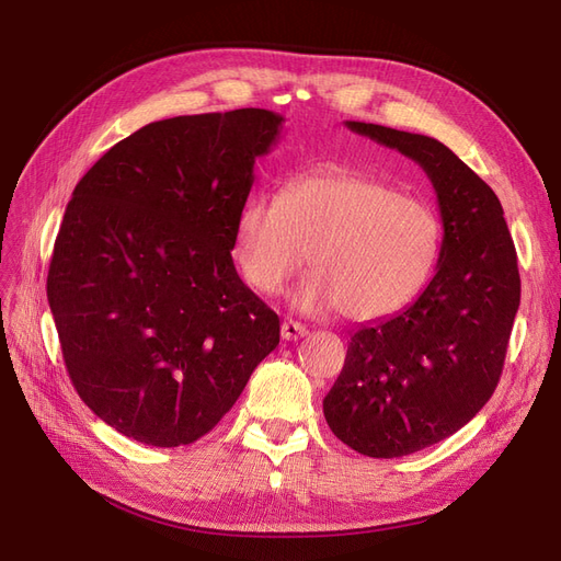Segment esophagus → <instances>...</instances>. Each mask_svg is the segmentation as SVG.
Instances as JSON below:
<instances>
[{
	"label": "esophagus",
	"instance_id": "1",
	"mask_svg": "<svg viewBox=\"0 0 561 561\" xmlns=\"http://www.w3.org/2000/svg\"><path fill=\"white\" fill-rule=\"evenodd\" d=\"M307 334H309L307 325H301V322H297V320H285L280 325V336L285 339V342H297V339L307 336Z\"/></svg>",
	"mask_w": 561,
	"mask_h": 561
}]
</instances>
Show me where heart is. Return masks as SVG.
<instances>
[{"label":"heart","mask_w":561,"mask_h":561,"mask_svg":"<svg viewBox=\"0 0 561 561\" xmlns=\"http://www.w3.org/2000/svg\"><path fill=\"white\" fill-rule=\"evenodd\" d=\"M443 225L428 201L355 171L301 175L278 196H252L239 213L233 254L248 285L274 295L309 257L293 304L381 320L428 283Z\"/></svg>","instance_id":"heart-1"}]
</instances>
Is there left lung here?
Wrapping results in <instances>:
<instances>
[{
  "label": "left lung",
  "mask_w": 561,
  "mask_h": 561,
  "mask_svg": "<svg viewBox=\"0 0 561 561\" xmlns=\"http://www.w3.org/2000/svg\"><path fill=\"white\" fill-rule=\"evenodd\" d=\"M346 126L426 171L445 229L426 290L353 332L322 400L344 445L398 458L454 435L494 396L519 309L517 252L499 196L449 147L377 124Z\"/></svg>",
  "instance_id": "1"
}]
</instances>
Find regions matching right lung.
<instances>
[{
    "label": "right lung",
    "mask_w": 561,
    "mask_h": 561,
    "mask_svg": "<svg viewBox=\"0 0 561 561\" xmlns=\"http://www.w3.org/2000/svg\"><path fill=\"white\" fill-rule=\"evenodd\" d=\"M285 118L245 107L147 124L79 180L46 295L79 398L151 447L210 433L280 320L236 274V219Z\"/></svg>",
    "instance_id": "add662e5"
}]
</instances>
